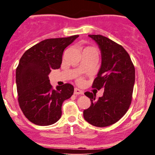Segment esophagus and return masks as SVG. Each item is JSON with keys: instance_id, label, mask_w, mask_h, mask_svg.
I'll use <instances>...</instances> for the list:
<instances>
[{"instance_id": "obj_1", "label": "esophagus", "mask_w": 155, "mask_h": 155, "mask_svg": "<svg viewBox=\"0 0 155 155\" xmlns=\"http://www.w3.org/2000/svg\"><path fill=\"white\" fill-rule=\"evenodd\" d=\"M74 94H75V95H83L84 92L82 90H79V89L75 88L74 89Z\"/></svg>"}]
</instances>
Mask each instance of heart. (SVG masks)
<instances>
[{
	"instance_id": "obj_1",
	"label": "heart",
	"mask_w": 155,
	"mask_h": 155,
	"mask_svg": "<svg viewBox=\"0 0 155 155\" xmlns=\"http://www.w3.org/2000/svg\"><path fill=\"white\" fill-rule=\"evenodd\" d=\"M87 48H90V49H92V48H90V47H87ZM78 81H79V83H81L83 81V79H81V78H80V79H78Z\"/></svg>"
}]
</instances>
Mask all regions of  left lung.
<instances>
[{
	"label": "left lung",
	"mask_w": 155,
	"mask_h": 155,
	"mask_svg": "<svg viewBox=\"0 0 155 155\" xmlns=\"http://www.w3.org/2000/svg\"><path fill=\"white\" fill-rule=\"evenodd\" d=\"M98 44L102 63L92 87L104 89V95L95 101V94L86 92L91 101L84 110V120L96 127L116 123L131 104L135 83V67L127 51L120 44L101 35H89Z\"/></svg>",
	"instance_id": "8db88e82"
}]
</instances>
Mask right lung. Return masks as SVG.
Masks as SVG:
<instances>
[{"mask_svg":"<svg viewBox=\"0 0 155 155\" xmlns=\"http://www.w3.org/2000/svg\"><path fill=\"white\" fill-rule=\"evenodd\" d=\"M78 37L46 39L25 51L19 60L16 70L19 105L35 124L47 126L58 122L63 102L74 93V87L68 83L53 89L48 75L52 69L60 68L64 49Z\"/></svg>","mask_w":155,"mask_h":155,"instance_id":"right-lung-1","label":"right lung"}]
</instances>
